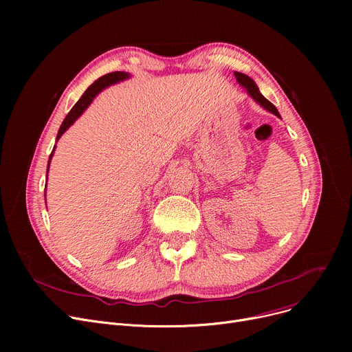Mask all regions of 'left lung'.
<instances>
[{
  "instance_id": "left-lung-1",
  "label": "left lung",
  "mask_w": 352,
  "mask_h": 352,
  "mask_svg": "<svg viewBox=\"0 0 352 352\" xmlns=\"http://www.w3.org/2000/svg\"><path fill=\"white\" fill-rule=\"evenodd\" d=\"M235 74V78H236V81H238V84L241 85L243 88H245L247 89V92H248V96L255 101V102H258L260 104L263 108H265L267 111H270L271 114H274V116H276V117H280V113H278V109L275 108V105L274 104H271L263 94L260 92V89H258V87H256V84L254 82V80L251 78V77H248V76H245V74H243V72H234Z\"/></svg>"
}]
</instances>
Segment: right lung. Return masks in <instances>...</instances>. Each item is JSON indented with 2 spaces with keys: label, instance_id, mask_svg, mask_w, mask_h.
I'll use <instances>...</instances> for the list:
<instances>
[{
  "label": "right lung",
  "instance_id": "right-lung-1",
  "mask_svg": "<svg viewBox=\"0 0 352 352\" xmlns=\"http://www.w3.org/2000/svg\"><path fill=\"white\" fill-rule=\"evenodd\" d=\"M129 77H131V74L124 72V71H116V72L105 74V76L100 77L94 84H91V85L87 88V91L82 94V97L77 101V104L72 107V109L69 111L68 116L65 117V120L63 121V124H61V126H60V129H58V134H57V141L61 138V135L67 131V129L80 118V116L88 108V105L92 102V100H94L104 88H107V87H109V85H114V84L121 82V81H125V80H128ZM54 151H55V145H54V148H52V153H51L50 160H48L47 174H48L50 162H51V158H52V155H54ZM45 187H47V186H45ZM45 201H47V198H45Z\"/></svg>",
  "mask_w": 352,
  "mask_h": 352
}]
</instances>
